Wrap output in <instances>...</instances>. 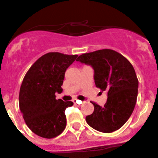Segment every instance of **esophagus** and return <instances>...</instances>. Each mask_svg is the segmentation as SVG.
<instances>
[{
    "mask_svg": "<svg viewBox=\"0 0 158 158\" xmlns=\"http://www.w3.org/2000/svg\"><path fill=\"white\" fill-rule=\"evenodd\" d=\"M73 104H74L75 105H81V104H82V101H81V100H77V99H73Z\"/></svg>",
    "mask_w": 158,
    "mask_h": 158,
    "instance_id": "34e87169",
    "label": "esophagus"
}]
</instances>
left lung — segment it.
Wrapping results in <instances>:
<instances>
[{
	"label": "left lung",
	"instance_id": "obj_1",
	"mask_svg": "<svg viewBox=\"0 0 158 158\" xmlns=\"http://www.w3.org/2000/svg\"><path fill=\"white\" fill-rule=\"evenodd\" d=\"M77 61L91 65L96 86L107 91L104 106L92 102L94 111L86 116L87 123L104 133L122 127L133 112L138 96L139 81L133 65L122 54L110 49L83 54Z\"/></svg>",
	"mask_w": 158,
	"mask_h": 158
}]
</instances>
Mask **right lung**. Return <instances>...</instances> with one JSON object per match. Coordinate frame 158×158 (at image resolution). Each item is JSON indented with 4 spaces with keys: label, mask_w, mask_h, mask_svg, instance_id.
Wrapping results in <instances>:
<instances>
[{
    "label": "right lung",
    "mask_w": 158,
    "mask_h": 158,
    "mask_svg": "<svg viewBox=\"0 0 158 158\" xmlns=\"http://www.w3.org/2000/svg\"><path fill=\"white\" fill-rule=\"evenodd\" d=\"M77 55L50 52L40 57L27 71L19 89V105L29 129L42 138L53 139L65 130V110L72 101L56 100L62 92L65 70Z\"/></svg>",
    "instance_id": "add662e5"
}]
</instances>
